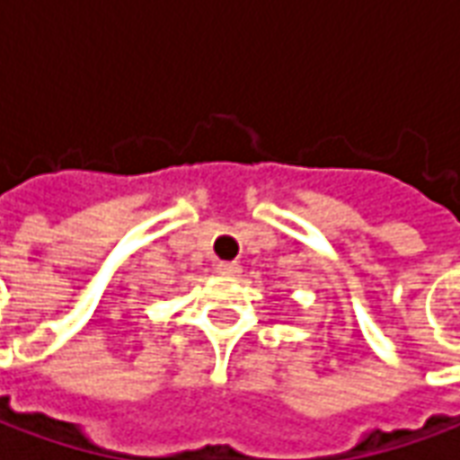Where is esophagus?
Wrapping results in <instances>:
<instances>
[{
	"mask_svg": "<svg viewBox=\"0 0 460 460\" xmlns=\"http://www.w3.org/2000/svg\"><path fill=\"white\" fill-rule=\"evenodd\" d=\"M217 273H221V276H239L241 266L236 261H219L217 263Z\"/></svg>",
	"mask_w": 460,
	"mask_h": 460,
	"instance_id": "obj_1",
	"label": "esophagus"
}]
</instances>
